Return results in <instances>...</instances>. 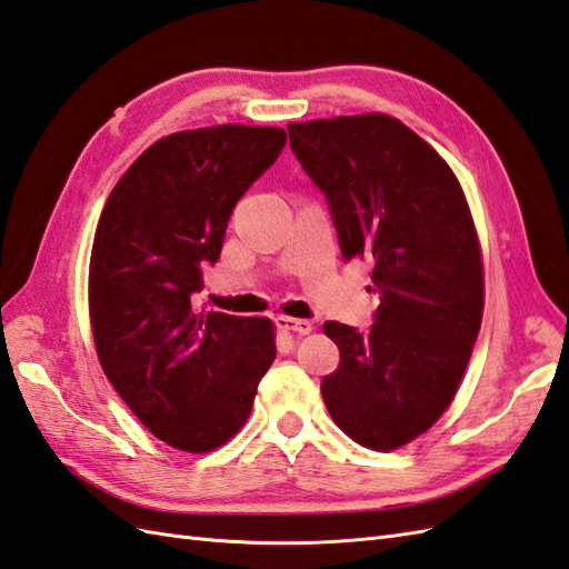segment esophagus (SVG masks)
I'll return each mask as SVG.
<instances>
[{"instance_id": "34e87169", "label": "esophagus", "mask_w": 569, "mask_h": 569, "mask_svg": "<svg viewBox=\"0 0 569 569\" xmlns=\"http://www.w3.org/2000/svg\"><path fill=\"white\" fill-rule=\"evenodd\" d=\"M276 325H279V329L283 331H296L300 333V337H305V333H310L315 329L312 322H308V319H296V317H276Z\"/></svg>"}]
</instances>
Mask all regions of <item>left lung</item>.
I'll list each match as a JSON object with an SVG mask.
<instances>
[{
  "label": "left lung",
  "mask_w": 569,
  "mask_h": 569,
  "mask_svg": "<svg viewBox=\"0 0 569 569\" xmlns=\"http://www.w3.org/2000/svg\"><path fill=\"white\" fill-rule=\"evenodd\" d=\"M290 149L329 201L346 259H370L375 325L325 322L339 368L329 416L353 442L391 451L455 401L483 319V257L447 160L382 112L288 124Z\"/></svg>",
  "instance_id": "obj_1"
}]
</instances>
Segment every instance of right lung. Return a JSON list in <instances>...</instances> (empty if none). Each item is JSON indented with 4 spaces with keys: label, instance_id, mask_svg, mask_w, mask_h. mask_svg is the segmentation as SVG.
<instances>
[{
    "label": "right lung",
    "instance_id": "1",
    "mask_svg": "<svg viewBox=\"0 0 569 569\" xmlns=\"http://www.w3.org/2000/svg\"><path fill=\"white\" fill-rule=\"evenodd\" d=\"M281 127L216 124L158 139L110 192L89 264L106 377L158 440L207 455L250 418L276 358L267 317L197 312L238 199L279 158Z\"/></svg>",
    "mask_w": 569,
    "mask_h": 569
}]
</instances>
